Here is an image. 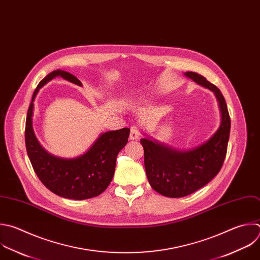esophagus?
<instances>
[{
    "mask_svg": "<svg viewBox=\"0 0 260 260\" xmlns=\"http://www.w3.org/2000/svg\"><path fill=\"white\" fill-rule=\"evenodd\" d=\"M140 135H141V131L138 126L136 125H133L131 127V134H129V139L131 140H138L140 138Z\"/></svg>",
    "mask_w": 260,
    "mask_h": 260,
    "instance_id": "esophagus-1",
    "label": "esophagus"
}]
</instances>
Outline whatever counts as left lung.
Wrapping results in <instances>:
<instances>
[{
	"mask_svg": "<svg viewBox=\"0 0 260 260\" xmlns=\"http://www.w3.org/2000/svg\"><path fill=\"white\" fill-rule=\"evenodd\" d=\"M185 74L214 92L221 111V123L206 143L190 151L169 148L148 138L141 140L151 187L170 198H181L196 192L218 174L226 155L231 131L226 103L217 86L197 72L188 71Z\"/></svg>",
	"mask_w": 260,
	"mask_h": 260,
	"instance_id": "8db88e82",
	"label": "left lung"
}]
</instances>
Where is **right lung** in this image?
<instances>
[{
  "mask_svg": "<svg viewBox=\"0 0 260 260\" xmlns=\"http://www.w3.org/2000/svg\"><path fill=\"white\" fill-rule=\"evenodd\" d=\"M81 85L71 73L54 70L38 84L28 107L25 123V145L28 158L40 181L54 194L67 199L84 200L103 193L111 183L119 151L126 145L129 128L102 134L85 154L63 159L46 152L38 142L32 128L34 101L44 84L56 76Z\"/></svg>",
  "mask_w": 260,
  "mask_h": 260,
  "instance_id": "obj_1",
  "label": "right lung"
}]
</instances>
